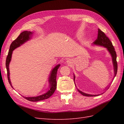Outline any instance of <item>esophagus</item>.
<instances>
[{"mask_svg":"<svg viewBox=\"0 0 124 124\" xmlns=\"http://www.w3.org/2000/svg\"><path fill=\"white\" fill-rule=\"evenodd\" d=\"M67 62V63H69V64H70V61H69V60H68Z\"/></svg>","mask_w":124,"mask_h":124,"instance_id":"1","label":"esophagus"}]
</instances>
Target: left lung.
Listing matches in <instances>:
<instances>
[{"instance_id": "8db88e82", "label": "left lung", "mask_w": 124, "mask_h": 124, "mask_svg": "<svg viewBox=\"0 0 124 124\" xmlns=\"http://www.w3.org/2000/svg\"><path fill=\"white\" fill-rule=\"evenodd\" d=\"M94 45H99L101 46H103L107 48L110 54L111 55L112 57V61L114 65V78L116 76L117 70H118V64L116 62V54L115 51V48L112 44V43L109 40L108 38L104 32L101 31L100 29H98V35H97V38L96 40L93 43ZM75 80V76L74 75V81ZM78 91L83 95L85 96H95L99 95L100 94L97 95H92L89 94H87L82 92L81 91L78 89Z\"/></svg>"}]
</instances>
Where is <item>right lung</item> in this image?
<instances>
[{
  "instance_id": "add662e5",
  "label": "right lung",
  "mask_w": 124,
  "mask_h": 124,
  "mask_svg": "<svg viewBox=\"0 0 124 124\" xmlns=\"http://www.w3.org/2000/svg\"><path fill=\"white\" fill-rule=\"evenodd\" d=\"M32 32L30 31H24L21 32V34L18 36V37L15 40L13 41L10 46V48L9 50V52L8 53V55L6 57V67L7 69V72H8V80L11 86L12 87L11 83L10 80L9 78V64L11 61V56L12 52L15 49L18 47L24 44L25 42L29 41L30 38L31 36L32 35ZM60 66V64H58L56 66H55L53 70H52L51 73L49 78V87L50 89L48 92L42 95H39L38 96H34V97H23L26 100H27L31 101H38L42 100H44L46 99H47L54 93L55 91L57 88V82H56V76H57V70L58 68H59Z\"/></svg>"
}]
</instances>
